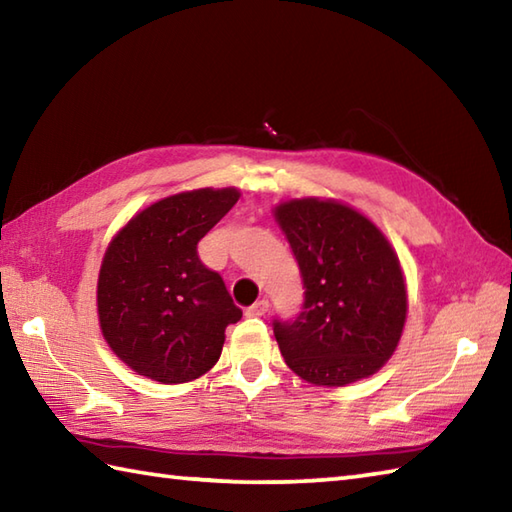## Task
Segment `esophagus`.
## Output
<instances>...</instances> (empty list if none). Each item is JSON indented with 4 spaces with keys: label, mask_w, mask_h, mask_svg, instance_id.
<instances>
[{
    "label": "esophagus",
    "mask_w": 512,
    "mask_h": 512,
    "mask_svg": "<svg viewBox=\"0 0 512 512\" xmlns=\"http://www.w3.org/2000/svg\"><path fill=\"white\" fill-rule=\"evenodd\" d=\"M266 312H268V299H259L257 303H253V306L246 310L248 317H264Z\"/></svg>",
    "instance_id": "1"
}]
</instances>
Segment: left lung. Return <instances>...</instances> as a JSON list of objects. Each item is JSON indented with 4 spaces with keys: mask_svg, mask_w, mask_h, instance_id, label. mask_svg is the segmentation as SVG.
Returning <instances> with one entry per match:
<instances>
[{
    "mask_svg": "<svg viewBox=\"0 0 512 512\" xmlns=\"http://www.w3.org/2000/svg\"><path fill=\"white\" fill-rule=\"evenodd\" d=\"M273 215L306 288L299 317L275 321L286 365L319 387L376 374L407 321V284L394 246L367 215L339 200H286Z\"/></svg>",
    "mask_w": 512,
    "mask_h": 512,
    "instance_id": "1",
    "label": "left lung"
}]
</instances>
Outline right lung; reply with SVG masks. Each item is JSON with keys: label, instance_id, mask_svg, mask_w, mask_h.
<instances>
[{"label": "right lung", "instance_id": "obj_1", "mask_svg": "<svg viewBox=\"0 0 512 512\" xmlns=\"http://www.w3.org/2000/svg\"><path fill=\"white\" fill-rule=\"evenodd\" d=\"M239 189H193L138 211L103 255L96 310L103 339L136 374L189 383L217 363L228 323L242 319L198 242L233 209Z\"/></svg>", "mask_w": 512, "mask_h": 512}]
</instances>
